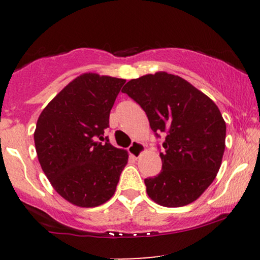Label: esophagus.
I'll return each mask as SVG.
<instances>
[{"instance_id": "obj_1", "label": "esophagus", "mask_w": 260, "mask_h": 260, "mask_svg": "<svg viewBox=\"0 0 260 260\" xmlns=\"http://www.w3.org/2000/svg\"><path fill=\"white\" fill-rule=\"evenodd\" d=\"M143 151H144V145L139 142H133L132 144L129 145V148H128V153H129L131 156H133L134 159H138Z\"/></svg>"}]
</instances>
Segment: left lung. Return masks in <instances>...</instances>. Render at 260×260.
Segmentation results:
<instances>
[{
  "label": "left lung",
  "mask_w": 260,
  "mask_h": 260,
  "mask_svg": "<svg viewBox=\"0 0 260 260\" xmlns=\"http://www.w3.org/2000/svg\"><path fill=\"white\" fill-rule=\"evenodd\" d=\"M122 91L144 110L156 138L164 136L161 172L144 180L148 196L168 208L194 202L216 177L225 151L226 123L219 107L166 72L129 80Z\"/></svg>",
  "instance_id": "obj_1"
}]
</instances>
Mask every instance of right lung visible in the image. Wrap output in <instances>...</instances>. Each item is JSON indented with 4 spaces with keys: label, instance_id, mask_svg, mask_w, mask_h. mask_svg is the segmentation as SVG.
Here are the masks:
<instances>
[{
    "label": "right lung",
    "instance_id": "1",
    "mask_svg": "<svg viewBox=\"0 0 260 260\" xmlns=\"http://www.w3.org/2000/svg\"><path fill=\"white\" fill-rule=\"evenodd\" d=\"M124 83L84 73L64 86L39 116L34 133L39 162L56 192L74 205L92 208L106 203L126 166L127 151L104 137Z\"/></svg>",
    "mask_w": 260,
    "mask_h": 260
}]
</instances>
